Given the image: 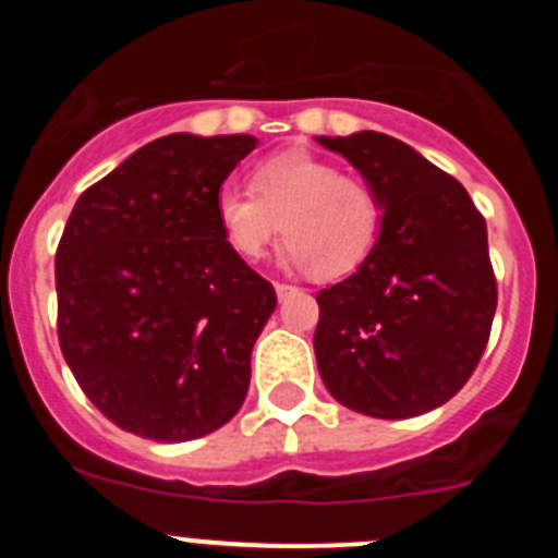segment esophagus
Instances as JSON below:
<instances>
[{
  "mask_svg": "<svg viewBox=\"0 0 558 558\" xmlns=\"http://www.w3.org/2000/svg\"><path fill=\"white\" fill-rule=\"evenodd\" d=\"M293 293H299V288H293V284H284V282H276V295H279V302L290 299Z\"/></svg>",
  "mask_w": 558,
  "mask_h": 558,
  "instance_id": "1",
  "label": "esophagus"
}]
</instances>
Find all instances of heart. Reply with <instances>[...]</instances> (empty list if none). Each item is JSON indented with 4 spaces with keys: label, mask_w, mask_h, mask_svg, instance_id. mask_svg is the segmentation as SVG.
Listing matches in <instances>:
<instances>
[{
    "label": "heart",
    "mask_w": 558,
    "mask_h": 558,
    "mask_svg": "<svg viewBox=\"0 0 558 558\" xmlns=\"http://www.w3.org/2000/svg\"><path fill=\"white\" fill-rule=\"evenodd\" d=\"M215 218L245 263L263 259L282 234L290 268H310L315 279H343L374 254L386 209L366 181L290 150L256 167L254 190L226 181L215 195Z\"/></svg>",
    "instance_id": "b5f03b06"
}]
</instances>
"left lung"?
<instances>
[{"label": "left lung", "instance_id": "8db88e82", "mask_svg": "<svg viewBox=\"0 0 558 558\" xmlns=\"http://www.w3.org/2000/svg\"><path fill=\"white\" fill-rule=\"evenodd\" d=\"M383 201V236L349 279L315 295V360L340 405L411 418L445 405L489 343L497 282L470 192L377 131L318 136Z\"/></svg>", "mask_w": 558, "mask_h": 558}]
</instances>
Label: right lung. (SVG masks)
<instances>
[{
	"label": "right lung",
	"mask_w": 558,
	"mask_h": 558,
	"mask_svg": "<svg viewBox=\"0 0 558 558\" xmlns=\"http://www.w3.org/2000/svg\"><path fill=\"white\" fill-rule=\"evenodd\" d=\"M254 136L170 133L88 186L56 254L58 340L97 411L192 441L240 411L274 284L223 240L215 195Z\"/></svg>",
	"instance_id": "1"
}]
</instances>
